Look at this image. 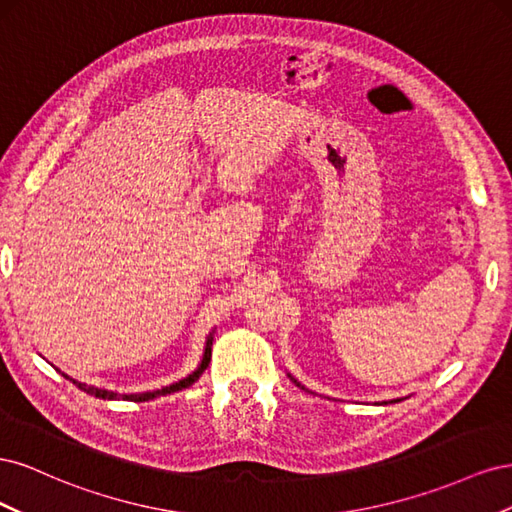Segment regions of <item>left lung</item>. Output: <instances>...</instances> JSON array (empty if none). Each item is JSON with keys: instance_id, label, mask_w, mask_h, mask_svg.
I'll return each mask as SVG.
<instances>
[{"instance_id": "1", "label": "left lung", "mask_w": 512, "mask_h": 512, "mask_svg": "<svg viewBox=\"0 0 512 512\" xmlns=\"http://www.w3.org/2000/svg\"><path fill=\"white\" fill-rule=\"evenodd\" d=\"M290 380H292V382H294V384H297V386H301V384H299V382H297V380H294V378H292V376H290ZM301 389H303V386H301ZM395 401H401V399H393V401H391V404H395ZM384 404H389V401H384Z\"/></svg>"}]
</instances>
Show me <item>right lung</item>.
Listing matches in <instances>:
<instances>
[{"mask_svg": "<svg viewBox=\"0 0 512 512\" xmlns=\"http://www.w3.org/2000/svg\"><path fill=\"white\" fill-rule=\"evenodd\" d=\"M211 346H213V333L207 337V344H205V352H203V361H200V365L192 371L190 376H185L183 380L175 382V384H168L164 386V389H158V391H147V393H134V395H119V393H113V391H106V389H96V386H87L83 382H76L72 380L70 376L64 374V378L72 380V384L79 386L81 391H85L87 395H94L98 399H126V401H149V399H156V397H162V395H170V393H177L181 389H188V386H192L200 376H203V371L209 367L211 363Z\"/></svg>", "mask_w": 512, "mask_h": 512, "instance_id": "add662e5", "label": "right lung"}]
</instances>
